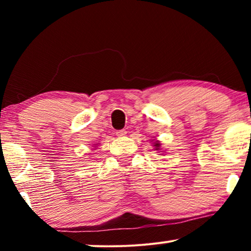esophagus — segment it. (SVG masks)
Listing matches in <instances>:
<instances>
[{
  "label": "esophagus",
  "instance_id": "esophagus-1",
  "mask_svg": "<svg viewBox=\"0 0 251 251\" xmlns=\"http://www.w3.org/2000/svg\"><path fill=\"white\" fill-rule=\"evenodd\" d=\"M125 135H126V129H121V130H118V131H116V136L121 137V136H125Z\"/></svg>",
  "mask_w": 251,
  "mask_h": 251
}]
</instances>
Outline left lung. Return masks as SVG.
Here are the masks:
<instances>
[{"label": "left lung", "mask_w": 251, "mask_h": 251, "mask_svg": "<svg viewBox=\"0 0 251 251\" xmlns=\"http://www.w3.org/2000/svg\"><path fill=\"white\" fill-rule=\"evenodd\" d=\"M159 145H160V144H157V143H155V145H154V146H156V147H159ZM157 150V149H156Z\"/></svg>", "instance_id": "8db88e82"}]
</instances>
